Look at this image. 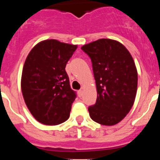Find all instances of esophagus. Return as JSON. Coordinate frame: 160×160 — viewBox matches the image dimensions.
Here are the masks:
<instances>
[{"mask_svg": "<svg viewBox=\"0 0 160 160\" xmlns=\"http://www.w3.org/2000/svg\"><path fill=\"white\" fill-rule=\"evenodd\" d=\"M78 96L79 97H82V94H83V90H78Z\"/></svg>", "mask_w": 160, "mask_h": 160, "instance_id": "34e87169", "label": "esophagus"}]
</instances>
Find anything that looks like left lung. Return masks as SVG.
<instances>
[{
    "instance_id": "left-lung-1",
    "label": "left lung",
    "mask_w": 160,
    "mask_h": 160,
    "mask_svg": "<svg viewBox=\"0 0 160 160\" xmlns=\"http://www.w3.org/2000/svg\"><path fill=\"white\" fill-rule=\"evenodd\" d=\"M90 57L97 100L88 107L90 118L105 126L118 123L135 102L138 73L131 53L117 41L102 38L81 48Z\"/></svg>"
}]
</instances>
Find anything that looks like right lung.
<instances>
[{
	"label": "right lung",
	"mask_w": 160,
	"mask_h": 160,
	"mask_svg": "<svg viewBox=\"0 0 160 160\" xmlns=\"http://www.w3.org/2000/svg\"><path fill=\"white\" fill-rule=\"evenodd\" d=\"M77 46L57 40L41 42L26 58L22 76L24 100L32 116L46 125L69 118L76 98L66 66Z\"/></svg>",
	"instance_id": "1"
}]
</instances>
